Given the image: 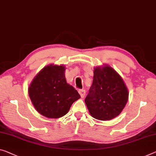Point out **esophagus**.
I'll return each mask as SVG.
<instances>
[{
    "label": "esophagus",
    "mask_w": 156,
    "mask_h": 156,
    "mask_svg": "<svg viewBox=\"0 0 156 156\" xmlns=\"http://www.w3.org/2000/svg\"><path fill=\"white\" fill-rule=\"evenodd\" d=\"M79 93H80V95H81V98H83L85 96V94H86V91L85 90L83 89H80L79 90Z\"/></svg>",
    "instance_id": "esophagus-1"
}]
</instances>
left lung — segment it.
<instances>
[{"label":"left lung","mask_w":156,"mask_h":156,"mask_svg":"<svg viewBox=\"0 0 156 156\" xmlns=\"http://www.w3.org/2000/svg\"><path fill=\"white\" fill-rule=\"evenodd\" d=\"M85 103L90 114L100 121H109L121 114L128 100L123 79L109 66L97 67Z\"/></svg>","instance_id":"obj_1"}]
</instances>
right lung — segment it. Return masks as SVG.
<instances>
[{"label": "right lung", "instance_id": "add662e5", "mask_svg": "<svg viewBox=\"0 0 156 156\" xmlns=\"http://www.w3.org/2000/svg\"><path fill=\"white\" fill-rule=\"evenodd\" d=\"M64 66L51 64L35 76L28 94L35 109L47 118L58 119L68 113L74 102L80 98L73 86L67 83Z\"/></svg>", "mask_w": 156, "mask_h": 156}]
</instances>
